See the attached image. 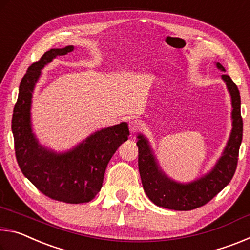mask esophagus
I'll use <instances>...</instances> for the list:
<instances>
[{
  "label": "esophagus",
  "mask_w": 250,
  "mask_h": 250,
  "mask_svg": "<svg viewBox=\"0 0 250 250\" xmlns=\"http://www.w3.org/2000/svg\"><path fill=\"white\" fill-rule=\"evenodd\" d=\"M140 126H141V124L139 122V120H131L129 124L130 132H132V133L138 132L139 129H140Z\"/></svg>",
  "instance_id": "obj_1"
}]
</instances>
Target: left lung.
<instances>
[{
  "instance_id": "1",
  "label": "left lung",
  "mask_w": 250,
  "mask_h": 250,
  "mask_svg": "<svg viewBox=\"0 0 250 250\" xmlns=\"http://www.w3.org/2000/svg\"><path fill=\"white\" fill-rule=\"evenodd\" d=\"M216 65L219 69L225 71L219 62ZM222 78L231 96L232 130L223 156L208 174L189 184L176 183L160 170L146 139L141 134L138 137L139 172L145 192L155 205L174 210L195 209L213 200L234 176L238 163L239 146L243 140L240 95L229 76L224 74Z\"/></svg>"
}]
</instances>
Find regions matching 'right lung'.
I'll use <instances>...</instances> for the list:
<instances>
[{
  "instance_id": "obj_1",
  "label": "right lung",
  "mask_w": 250,
  "mask_h": 250,
  "mask_svg": "<svg viewBox=\"0 0 250 250\" xmlns=\"http://www.w3.org/2000/svg\"><path fill=\"white\" fill-rule=\"evenodd\" d=\"M73 46L53 48L28 67L21 80L12 117L15 156L23 174L52 200L79 204L90 202L103 186L104 171L118 147L128 140L125 122L91 134L67 153L56 154L42 147L32 133V92L41 69L53 58L70 53Z\"/></svg>"
}]
</instances>
